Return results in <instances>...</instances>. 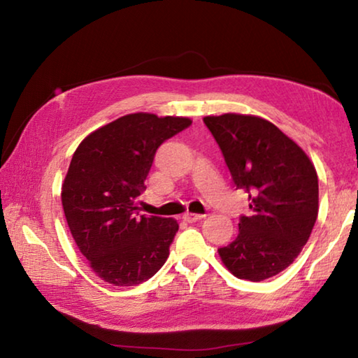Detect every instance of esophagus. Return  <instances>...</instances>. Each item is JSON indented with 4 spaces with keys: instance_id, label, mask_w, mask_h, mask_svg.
Instances as JSON below:
<instances>
[{
    "instance_id": "obj_1",
    "label": "esophagus",
    "mask_w": 358,
    "mask_h": 358,
    "mask_svg": "<svg viewBox=\"0 0 358 358\" xmlns=\"http://www.w3.org/2000/svg\"><path fill=\"white\" fill-rule=\"evenodd\" d=\"M202 217H203V215H201V213H189V211L183 215V220L186 222H196L199 220H202Z\"/></svg>"
}]
</instances>
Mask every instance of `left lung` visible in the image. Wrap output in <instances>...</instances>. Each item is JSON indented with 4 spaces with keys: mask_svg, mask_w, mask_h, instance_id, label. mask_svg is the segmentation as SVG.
I'll return each instance as SVG.
<instances>
[{
    "mask_svg": "<svg viewBox=\"0 0 358 358\" xmlns=\"http://www.w3.org/2000/svg\"><path fill=\"white\" fill-rule=\"evenodd\" d=\"M203 123L220 145L237 189L248 192L251 213L238 235L217 250L240 280L264 281L294 262L310 238L319 211L316 169L299 145L273 123L224 113Z\"/></svg>",
    "mask_w": 358,
    "mask_h": 358,
    "instance_id": "left-lung-1",
    "label": "left lung"
}]
</instances>
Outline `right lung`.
I'll list each match as a JSON object with an SVG mask.
<instances>
[{"label": "right lung", "mask_w": 358, "mask_h": 358, "mask_svg": "<svg viewBox=\"0 0 358 358\" xmlns=\"http://www.w3.org/2000/svg\"><path fill=\"white\" fill-rule=\"evenodd\" d=\"M191 126L189 118L131 113L94 131L78 145L66 173V221L90 266L113 286H137L169 257L178 224L138 213L157 148Z\"/></svg>", "instance_id": "obj_1"}]
</instances>
